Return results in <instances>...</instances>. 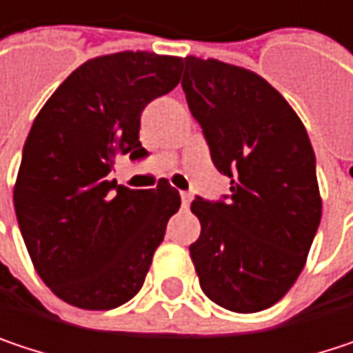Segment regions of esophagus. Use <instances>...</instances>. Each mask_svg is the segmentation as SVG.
<instances>
[{
    "mask_svg": "<svg viewBox=\"0 0 353 353\" xmlns=\"http://www.w3.org/2000/svg\"><path fill=\"white\" fill-rule=\"evenodd\" d=\"M179 196H181V206H183V208H188V206H190V202H192V194H190V192H181Z\"/></svg>",
    "mask_w": 353,
    "mask_h": 353,
    "instance_id": "obj_1",
    "label": "esophagus"
}]
</instances>
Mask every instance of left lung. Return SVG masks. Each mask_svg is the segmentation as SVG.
<instances>
[{"mask_svg":"<svg viewBox=\"0 0 353 353\" xmlns=\"http://www.w3.org/2000/svg\"><path fill=\"white\" fill-rule=\"evenodd\" d=\"M181 88L214 168L231 177L225 202H192L200 288L233 313L270 309L301 276L321 223L309 134L282 94L243 67L185 57Z\"/></svg>","mask_w":353,"mask_h":353,"instance_id":"obj_1","label":"left lung"}]
</instances>
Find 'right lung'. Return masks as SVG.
<instances>
[{
  "mask_svg": "<svg viewBox=\"0 0 353 353\" xmlns=\"http://www.w3.org/2000/svg\"><path fill=\"white\" fill-rule=\"evenodd\" d=\"M179 69V57L147 50L90 59L34 118L14 208L38 276L73 307L110 311L130 301L179 210L168 179L155 190L110 179L118 157L147 155L141 112L176 88Z\"/></svg>",
  "mask_w": 353,
  "mask_h": 353,
  "instance_id": "obj_1",
  "label": "right lung"
}]
</instances>
